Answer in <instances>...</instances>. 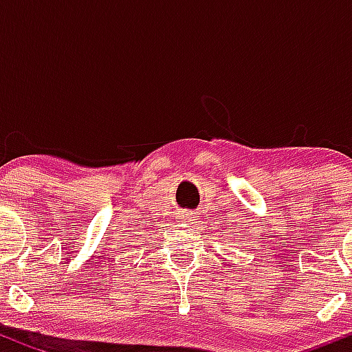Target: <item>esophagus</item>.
Returning <instances> with one entry per match:
<instances>
[{"label":"esophagus","instance_id":"obj_1","mask_svg":"<svg viewBox=\"0 0 352 352\" xmlns=\"http://www.w3.org/2000/svg\"><path fill=\"white\" fill-rule=\"evenodd\" d=\"M180 220L185 221L187 225H193V223H195L197 218H195V215H193V213H184V215L180 217Z\"/></svg>","mask_w":352,"mask_h":352}]
</instances>
